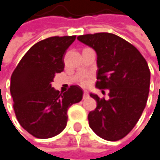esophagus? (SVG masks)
Returning <instances> with one entry per match:
<instances>
[{
    "label": "esophagus",
    "instance_id": "34e87169",
    "mask_svg": "<svg viewBox=\"0 0 160 160\" xmlns=\"http://www.w3.org/2000/svg\"><path fill=\"white\" fill-rule=\"evenodd\" d=\"M89 97V93L87 92V91H84L83 92V98H88Z\"/></svg>",
    "mask_w": 160,
    "mask_h": 160
}]
</instances>
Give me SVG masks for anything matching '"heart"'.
<instances>
[{"instance_id":"obj_1","label":"heart","mask_w":160,"mask_h":160,"mask_svg":"<svg viewBox=\"0 0 160 160\" xmlns=\"http://www.w3.org/2000/svg\"><path fill=\"white\" fill-rule=\"evenodd\" d=\"M82 83L83 85H85V84H87V81H86V79H83V81L82 82Z\"/></svg>"}]
</instances>
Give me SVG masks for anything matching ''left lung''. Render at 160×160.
I'll return each instance as SVG.
<instances>
[{
  "label": "left lung",
  "instance_id": "obj_1",
  "mask_svg": "<svg viewBox=\"0 0 160 160\" xmlns=\"http://www.w3.org/2000/svg\"><path fill=\"white\" fill-rule=\"evenodd\" d=\"M78 40L97 53L96 87L109 90L107 100L90 94L97 107L88 114L89 126L103 139H121L135 127L146 106L150 88L147 62L133 44L115 34H86Z\"/></svg>",
  "mask_w": 160,
  "mask_h": 160
}]
</instances>
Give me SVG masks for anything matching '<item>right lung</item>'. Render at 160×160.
<instances>
[{
	"instance_id": "1",
	"label": "right lung",
	"mask_w": 160,
	"mask_h": 160,
	"mask_svg": "<svg viewBox=\"0 0 160 160\" xmlns=\"http://www.w3.org/2000/svg\"><path fill=\"white\" fill-rule=\"evenodd\" d=\"M76 36L50 37L34 44L11 76L10 93L19 123L38 138L59 135L66 126L67 110L82 98V89L72 85L63 94L51 82L63 71V56Z\"/></svg>"
}]
</instances>
